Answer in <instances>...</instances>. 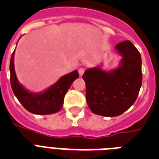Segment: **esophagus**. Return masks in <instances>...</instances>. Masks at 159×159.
I'll return each mask as SVG.
<instances>
[{"instance_id": "esophagus-1", "label": "esophagus", "mask_w": 159, "mask_h": 159, "mask_svg": "<svg viewBox=\"0 0 159 159\" xmlns=\"http://www.w3.org/2000/svg\"><path fill=\"white\" fill-rule=\"evenodd\" d=\"M84 70H85V69L84 68H80L79 69V74H80V75L82 76L84 73Z\"/></svg>"}]
</instances>
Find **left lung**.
<instances>
[{
  "mask_svg": "<svg viewBox=\"0 0 159 159\" xmlns=\"http://www.w3.org/2000/svg\"><path fill=\"white\" fill-rule=\"evenodd\" d=\"M121 56L119 66L104 70L102 66L88 69L82 76L86 101L93 114L119 116L134 104L142 85V60L139 50L126 40L115 46Z\"/></svg>",
  "mask_w": 159,
  "mask_h": 159,
  "instance_id": "8db88e82",
  "label": "left lung"
}]
</instances>
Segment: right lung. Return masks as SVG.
I'll use <instances>...</instances> for the list:
<instances>
[{"instance_id":"add662e5","label":"right lung","mask_w":159,"mask_h":159,"mask_svg":"<svg viewBox=\"0 0 159 159\" xmlns=\"http://www.w3.org/2000/svg\"><path fill=\"white\" fill-rule=\"evenodd\" d=\"M14 56L15 50L10 62L11 84L13 93L20 103L27 111L35 114L45 115L60 111L64 104L66 93L74 81L79 78L78 70H74L63 75L49 88L39 93H35L25 88L18 80L15 71Z\"/></svg>"}]
</instances>
